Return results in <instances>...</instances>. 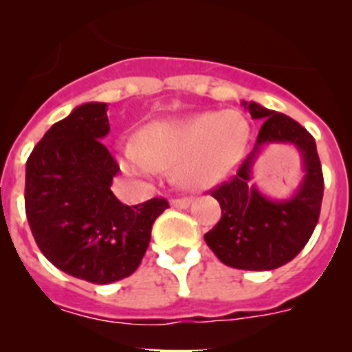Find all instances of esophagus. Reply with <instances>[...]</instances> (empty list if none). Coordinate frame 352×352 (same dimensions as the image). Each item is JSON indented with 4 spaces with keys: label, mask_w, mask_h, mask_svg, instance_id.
<instances>
[{
    "label": "esophagus",
    "mask_w": 352,
    "mask_h": 352,
    "mask_svg": "<svg viewBox=\"0 0 352 352\" xmlns=\"http://www.w3.org/2000/svg\"><path fill=\"white\" fill-rule=\"evenodd\" d=\"M192 204V199L190 197H183V199H173L170 201V206L173 208H178V210H185Z\"/></svg>",
    "instance_id": "1"
}]
</instances>
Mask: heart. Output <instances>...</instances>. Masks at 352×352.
<instances>
[{
    "label": "heart",
    "mask_w": 352,
    "mask_h": 352,
    "mask_svg": "<svg viewBox=\"0 0 352 352\" xmlns=\"http://www.w3.org/2000/svg\"><path fill=\"white\" fill-rule=\"evenodd\" d=\"M248 133L247 118L234 109L153 121L141 132V142L121 146L120 164L133 176H153L158 167L174 166L179 185L206 188L238 166Z\"/></svg>",
    "instance_id": "obj_1"
}]
</instances>
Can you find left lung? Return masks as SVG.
I'll return each mask as SVG.
<instances>
[{
	"label": "left lung",
	"mask_w": 352,
	"mask_h": 352,
	"mask_svg": "<svg viewBox=\"0 0 352 352\" xmlns=\"http://www.w3.org/2000/svg\"><path fill=\"white\" fill-rule=\"evenodd\" d=\"M241 105L254 120H263V126L234 178L211 192L222 208V219L204 234V241L226 266L270 272L294 259L312 236L321 213L324 179L316 141L300 123L257 102ZM273 144L292 145L302 157L304 178L284 199L270 198L251 185L255 162Z\"/></svg>",
	"instance_id": "left-lung-1"
}]
</instances>
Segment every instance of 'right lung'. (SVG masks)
Listing matches in <instances>:
<instances>
[{
	"instance_id": "add662e5",
	"label": "right lung",
	"mask_w": 352,
	"mask_h": 352,
	"mask_svg": "<svg viewBox=\"0 0 352 352\" xmlns=\"http://www.w3.org/2000/svg\"><path fill=\"white\" fill-rule=\"evenodd\" d=\"M107 104L88 102L45 132L26 162V217L42 254L67 275L113 284L139 268L166 199L126 206L111 190L116 160L102 139Z\"/></svg>"
}]
</instances>
